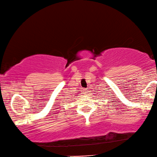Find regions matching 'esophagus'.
I'll use <instances>...</instances> for the list:
<instances>
[{
    "label": "esophagus",
    "mask_w": 157,
    "mask_h": 157,
    "mask_svg": "<svg viewBox=\"0 0 157 157\" xmlns=\"http://www.w3.org/2000/svg\"><path fill=\"white\" fill-rule=\"evenodd\" d=\"M83 90H84V92H85V93H88V90H87V89L86 88H84V89H83Z\"/></svg>",
    "instance_id": "esophagus-1"
}]
</instances>
